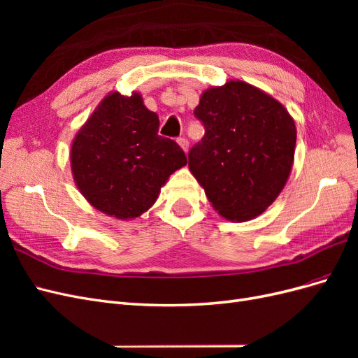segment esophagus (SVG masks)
Listing matches in <instances>:
<instances>
[{
  "mask_svg": "<svg viewBox=\"0 0 358 358\" xmlns=\"http://www.w3.org/2000/svg\"><path fill=\"white\" fill-rule=\"evenodd\" d=\"M178 143L180 145V148L183 149V150H185V152H187V150H188V148H189V142H188V138L187 137H179L178 138Z\"/></svg>",
  "mask_w": 358,
  "mask_h": 358,
  "instance_id": "1",
  "label": "esophagus"
}]
</instances>
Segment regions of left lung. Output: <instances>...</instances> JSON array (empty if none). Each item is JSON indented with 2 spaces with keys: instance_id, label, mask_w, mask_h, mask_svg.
<instances>
[{
  "instance_id": "1",
  "label": "left lung",
  "mask_w": 358,
  "mask_h": 358,
  "mask_svg": "<svg viewBox=\"0 0 358 358\" xmlns=\"http://www.w3.org/2000/svg\"><path fill=\"white\" fill-rule=\"evenodd\" d=\"M194 116L204 136L188 154L189 170L224 218L263 213L282 191L296 148L285 107L245 82L204 91Z\"/></svg>"
}]
</instances>
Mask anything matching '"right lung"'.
Segmentation results:
<instances>
[{"label": "right lung", "mask_w": 358, "mask_h": 358, "mask_svg": "<svg viewBox=\"0 0 358 358\" xmlns=\"http://www.w3.org/2000/svg\"><path fill=\"white\" fill-rule=\"evenodd\" d=\"M158 115L142 96L107 95L71 146L76 185L94 208L119 220L152 206L169 176L187 164L175 140L158 136Z\"/></svg>", "instance_id": "1"}]
</instances>
